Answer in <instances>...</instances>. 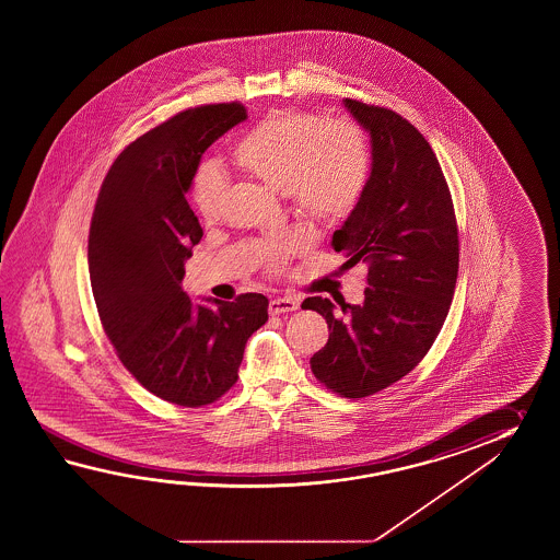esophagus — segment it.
Instances as JSON below:
<instances>
[{
  "label": "esophagus",
  "instance_id": "1",
  "mask_svg": "<svg viewBox=\"0 0 560 560\" xmlns=\"http://www.w3.org/2000/svg\"><path fill=\"white\" fill-rule=\"evenodd\" d=\"M300 306L298 298L280 296L270 300V314H284V312H294Z\"/></svg>",
  "mask_w": 560,
  "mask_h": 560
}]
</instances>
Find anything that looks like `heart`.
I'll return each mask as SVG.
<instances>
[{
    "instance_id": "heart-1",
    "label": "heart",
    "mask_w": 560,
    "mask_h": 560,
    "mask_svg": "<svg viewBox=\"0 0 560 560\" xmlns=\"http://www.w3.org/2000/svg\"><path fill=\"white\" fill-rule=\"evenodd\" d=\"M238 166L285 190L298 210L318 224H338L357 210L370 178V152L362 131L345 119L278 109L234 143ZM226 176L218 166H203L191 186V200L203 220L222 214ZM298 236L284 234L260 244L258 256L270 270L296 250Z\"/></svg>"
}]
</instances>
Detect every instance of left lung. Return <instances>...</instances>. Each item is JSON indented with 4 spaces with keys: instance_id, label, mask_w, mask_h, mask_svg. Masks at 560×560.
<instances>
[{
    "instance_id": "1",
    "label": "left lung",
    "mask_w": 560,
    "mask_h": 560,
    "mask_svg": "<svg viewBox=\"0 0 560 560\" xmlns=\"http://www.w3.org/2000/svg\"><path fill=\"white\" fill-rule=\"evenodd\" d=\"M369 131V186L332 236L346 268L369 266L362 304L312 296L328 342L310 358L318 381L345 398H364L400 381L427 357L451 308L458 276L453 198L424 136L388 107L346 97Z\"/></svg>"
}]
</instances>
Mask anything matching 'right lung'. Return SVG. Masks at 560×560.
<instances>
[{"instance_id":"right-lung-1","label":"right lung","mask_w":560,"mask_h":560,"mask_svg":"<svg viewBox=\"0 0 560 560\" xmlns=\"http://www.w3.org/2000/svg\"><path fill=\"white\" fill-rule=\"evenodd\" d=\"M244 119L238 102L179 112L116 158L95 200L88 262L100 320L131 376L172 405L224 396L268 320L264 294L194 304L182 290L203 236L186 191L203 152Z\"/></svg>"}]
</instances>
